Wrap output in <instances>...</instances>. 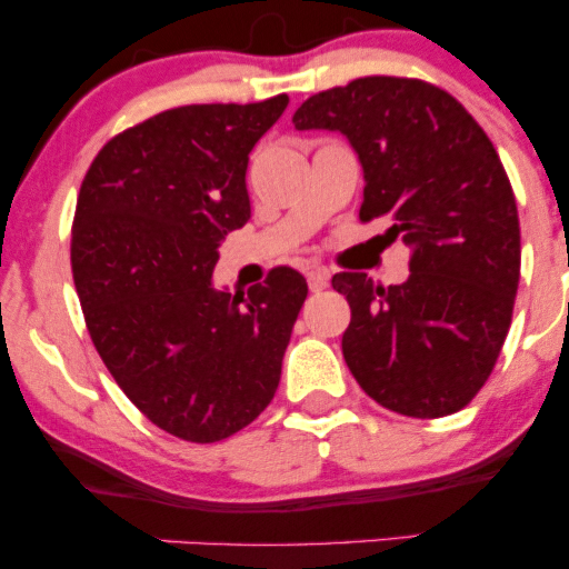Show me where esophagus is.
I'll return each instance as SVG.
<instances>
[{
  "mask_svg": "<svg viewBox=\"0 0 569 569\" xmlns=\"http://www.w3.org/2000/svg\"><path fill=\"white\" fill-rule=\"evenodd\" d=\"M307 283H310V291H323L329 286V270L326 267H312L307 272Z\"/></svg>",
  "mask_w": 569,
  "mask_h": 569,
  "instance_id": "1",
  "label": "esophagus"
}]
</instances>
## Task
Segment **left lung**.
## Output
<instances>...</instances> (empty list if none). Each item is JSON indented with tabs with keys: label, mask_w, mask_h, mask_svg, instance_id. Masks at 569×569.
Listing matches in <instances>:
<instances>
[{
	"label": "left lung",
	"mask_w": 569,
	"mask_h": 569,
	"mask_svg": "<svg viewBox=\"0 0 569 569\" xmlns=\"http://www.w3.org/2000/svg\"><path fill=\"white\" fill-rule=\"evenodd\" d=\"M297 130H339L363 168L361 221L411 248L409 278L339 272L350 305L342 356L367 396L420 420L455 415L492 375L519 289V213L479 122L447 90L361 77L310 96Z\"/></svg>",
	"instance_id": "1"
}]
</instances>
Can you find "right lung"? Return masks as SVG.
<instances>
[{
    "label": "right lung",
    "instance_id": "obj_1",
    "mask_svg": "<svg viewBox=\"0 0 569 569\" xmlns=\"http://www.w3.org/2000/svg\"><path fill=\"white\" fill-rule=\"evenodd\" d=\"M289 107L192 103L122 130L84 173L71 272L98 356L166 433L213 443L262 415L307 283L276 267L243 293L211 283L219 243L251 219L248 152Z\"/></svg>",
    "mask_w": 569,
    "mask_h": 569
}]
</instances>
